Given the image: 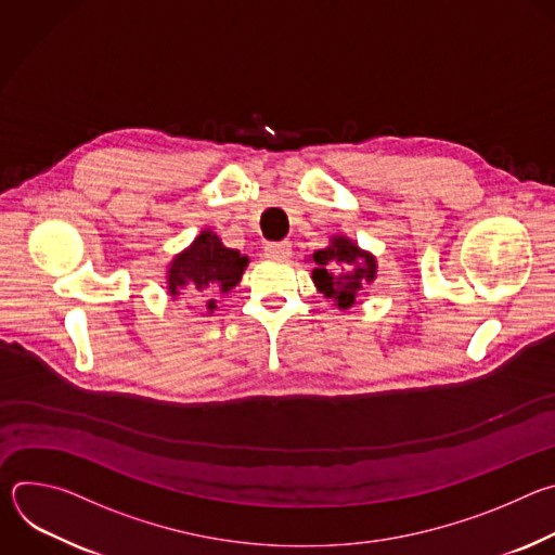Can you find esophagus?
<instances>
[{
    "instance_id": "1",
    "label": "esophagus",
    "mask_w": 555,
    "mask_h": 555,
    "mask_svg": "<svg viewBox=\"0 0 555 555\" xmlns=\"http://www.w3.org/2000/svg\"><path fill=\"white\" fill-rule=\"evenodd\" d=\"M289 255H292V246L287 242L270 244L266 248V257H270V259H289Z\"/></svg>"
}]
</instances>
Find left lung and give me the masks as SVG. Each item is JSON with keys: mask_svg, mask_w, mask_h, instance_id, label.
Here are the masks:
<instances>
[{"mask_svg": "<svg viewBox=\"0 0 555 555\" xmlns=\"http://www.w3.org/2000/svg\"><path fill=\"white\" fill-rule=\"evenodd\" d=\"M315 268L311 281L325 298L340 311L356 305L358 292L364 283L377 279V259L362 250L347 234L330 236V246L311 255Z\"/></svg>", "mask_w": 555, "mask_h": 555, "instance_id": "1", "label": "left lung"}]
</instances>
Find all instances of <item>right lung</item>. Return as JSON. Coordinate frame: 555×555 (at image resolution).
<instances>
[{"label": "right lung", "instance_id": "add662e5", "mask_svg": "<svg viewBox=\"0 0 555 555\" xmlns=\"http://www.w3.org/2000/svg\"><path fill=\"white\" fill-rule=\"evenodd\" d=\"M250 259L225 248L212 228H204L189 248L178 253L167 268V294L195 298L208 315L217 311V298L242 281Z\"/></svg>", "mask_w": 555, "mask_h": 555}]
</instances>
